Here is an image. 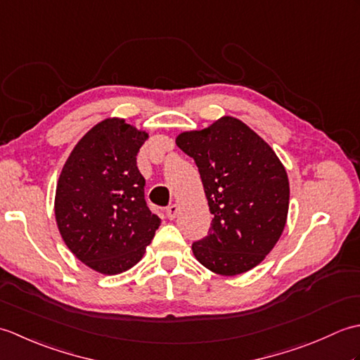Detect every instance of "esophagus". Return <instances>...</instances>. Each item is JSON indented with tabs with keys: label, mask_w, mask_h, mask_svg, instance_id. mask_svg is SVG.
I'll use <instances>...</instances> for the list:
<instances>
[{
	"label": "esophagus",
	"mask_w": 360,
	"mask_h": 360,
	"mask_svg": "<svg viewBox=\"0 0 360 360\" xmlns=\"http://www.w3.org/2000/svg\"><path fill=\"white\" fill-rule=\"evenodd\" d=\"M165 213H167V218H168V219H174L176 217H178V213H179V205H178V204L168 205Z\"/></svg>",
	"instance_id": "1"
}]
</instances>
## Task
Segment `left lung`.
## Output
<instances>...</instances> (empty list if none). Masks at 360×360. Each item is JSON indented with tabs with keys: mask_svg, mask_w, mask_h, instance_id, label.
Masks as SVG:
<instances>
[{
	"mask_svg": "<svg viewBox=\"0 0 360 360\" xmlns=\"http://www.w3.org/2000/svg\"><path fill=\"white\" fill-rule=\"evenodd\" d=\"M176 145L195 159L213 215L209 235L193 243V255L224 277L254 269L286 226L285 165L263 137L232 116L179 133Z\"/></svg>",
	"mask_w": 360,
	"mask_h": 360,
	"instance_id": "1",
	"label": "left lung"
}]
</instances>
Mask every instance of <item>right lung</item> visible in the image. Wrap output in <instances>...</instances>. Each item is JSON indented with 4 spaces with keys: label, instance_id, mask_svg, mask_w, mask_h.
<instances>
[{
    "label": "right lung",
    "instance_id": "obj_1",
    "mask_svg": "<svg viewBox=\"0 0 360 360\" xmlns=\"http://www.w3.org/2000/svg\"><path fill=\"white\" fill-rule=\"evenodd\" d=\"M147 139L145 129L108 117L82 137L60 173L53 201L58 232L98 274L131 269L160 226L145 202V179L136 165Z\"/></svg>",
    "mask_w": 360,
    "mask_h": 360
}]
</instances>
